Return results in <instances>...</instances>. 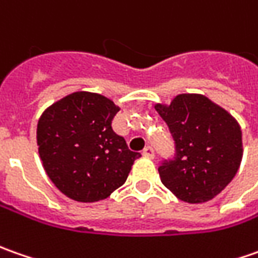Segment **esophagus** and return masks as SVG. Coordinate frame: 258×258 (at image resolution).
<instances>
[{
	"label": "esophagus",
	"mask_w": 258,
	"mask_h": 258,
	"mask_svg": "<svg viewBox=\"0 0 258 258\" xmlns=\"http://www.w3.org/2000/svg\"><path fill=\"white\" fill-rule=\"evenodd\" d=\"M143 156L146 157V158H154V148L151 146H147L143 150Z\"/></svg>",
	"instance_id": "34e87169"
}]
</instances>
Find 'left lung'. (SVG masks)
<instances>
[{
	"label": "left lung",
	"instance_id": "obj_1",
	"mask_svg": "<svg viewBox=\"0 0 258 258\" xmlns=\"http://www.w3.org/2000/svg\"><path fill=\"white\" fill-rule=\"evenodd\" d=\"M174 140L173 158L158 167L161 182L185 203L214 199L234 178L243 157L238 122L200 94H180L156 104Z\"/></svg>",
	"mask_w": 258,
	"mask_h": 258
}]
</instances>
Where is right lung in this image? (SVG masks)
<instances>
[{
  "instance_id": "add662e5",
  "label": "right lung",
  "mask_w": 258,
  "mask_h": 258,
  "mask_svg": "<svg viewBox=\"0 0 258 258\" xmlns=\"http://www.w3.org/2000/svg\"><path fill=\"white\" fill-rule=\"evenodd\" d=\"M118 111L104 95L77 91L42 112L37 125L41 161L49 180L70 199H107L141 157L114 133L111 122Z\"/></svg>"
}]
</instances>
